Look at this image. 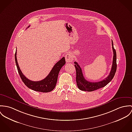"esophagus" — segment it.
Masks as SVG:
<instances>
[{"label":"esophagus","instance_id":"esophagus-1","mask_svg":"<svg viewBox=\"0 0 132 132\" xmlns=\"http://www.w3.org/2000/svg\"><path fill=\"white\" fill-rule=\"evenodd\" d=\"M65 59L67 62H72L73 59V56L71 53H69L65 55Z\"/></svg>","mask_w":132,"mask_h":132}]
</instances>
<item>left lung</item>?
Returning a JSON list of instances; mask_svg holds the SVG:
<instances>
[{"mask_svg": "<svg viewBox=\"0 0 132 132\" xmlns=\"http://www.w3.org/2000/svg\"><path fill=\"white\" fill-rule=\"evenodd\" d=\"M112 48L113 52V57L112 65L111 71L108 76L104 80L97 82H92L87 81L84 77L81 68L78 63L75 61L74 62L75 67L76 70V82L78 88L85 91H93L101 88H103L108 84L113 78L116 72L117 71V54L116 51L113 47V42L112 41Z\"/></svg>", "mask_w": 132, "mask_h": 132, "instance_id": "left-lung-1", "label": "left lung"}]
</instances>
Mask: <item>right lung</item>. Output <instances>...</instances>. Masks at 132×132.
<instances>
[{"mask_svg": "<svg viewBox=\"0 0 132 132\" xmlns=\"http://www.w3.org/2000/svg\"><path fill=\"white\" fill-rule=\"evenodd\" d=\"M29 27L30 26L28 27ZM14 57L18 71L24 84L29 88L33 90L44 93L50 92L54 89L57 83L59 72L60 71L61 68L65 63V58L63 57L56 63V64L52 69L51 71L48 74V76L45 79L39 81H32L27 78L21 71L16 59V50L15 53Z\"/></svg>", "mask_w": 132, "mask_h": 132, "instance_id": "right-lung-1", "label": "right lung"}]
</instances>
